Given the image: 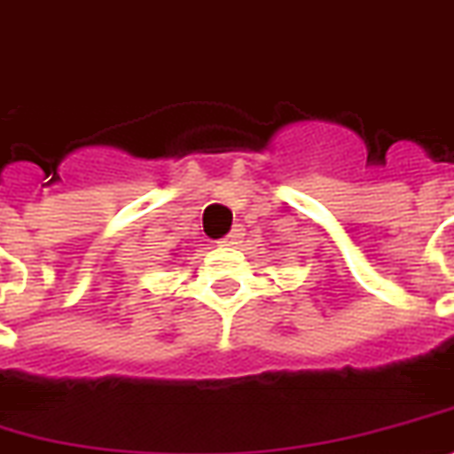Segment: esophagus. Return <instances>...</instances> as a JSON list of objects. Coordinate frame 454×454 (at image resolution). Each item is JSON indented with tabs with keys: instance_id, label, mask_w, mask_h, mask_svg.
I'll list each match as a JSON object with an SVG mask.
<instances>
[{
	"instance_id": "34e87169",
	"label": "esophagus",
	"mask_w": 454,
	"mask_h": 454,
	"mask_svg": "<svg viewBox=\"0 0 454 454\" xmlns=\"http://www.w3.org/2000/svg\"><path fill=\"white\" fill-rule=\"evenodd\" d=\"M242 235H245V231H242V228L238 226V228H235V231H231V233H228L226 238L221 239L219 245H221V247H233V245H238L239 239H242Z\"/></svg>"
}]
</instances>
